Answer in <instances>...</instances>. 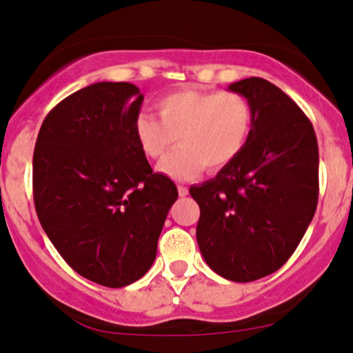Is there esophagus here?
I'll return each instance as SVG.
<instances>
[{"label": "esophagus", "mask_w": 353, "mask_h": 353, "mask_svg": "<svg viewBox=\"0 0 353 353\" xmlns=\"http://www.w3.org/2000/svg\"><path fill=\"white\" fill-rule=\"evenodd\" d=\"M177 190H179V196L181 197H185L189 194V189L185 188V185H179V188H177Z\"/></svg>", "instance_id": "esophagus-1"}]
</instances>
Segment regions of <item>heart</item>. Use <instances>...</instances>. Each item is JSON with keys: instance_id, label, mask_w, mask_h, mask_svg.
I'll return each instance as SVG.
<instances>
[{"instance_id": "heart-1", "label": "heart", "mask_w": 353, "mask_h": 353, "mask_svg": "<svg viewBox=\"0 0 353 353\" xmlns=\"http://www.w3.org/2000/svg\"><path fill=\"white\" fill-rule=\"evenodd\" d=\"M157 111L161 117L137 114L136 139L151 159H163L179 139V149L159 165L172 179L225 168L244 149L254 123L252 104L237 92L185 89L161 98Z\"/></svg>"}]
</instances>
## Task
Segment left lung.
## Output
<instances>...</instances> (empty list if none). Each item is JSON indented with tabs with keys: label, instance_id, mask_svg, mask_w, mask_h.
<instances>
[{
	"label": "left lung",
	"instance_id": "1",
	"mask_svg": "<svg viewBox=\"0 0 353 353\" xmlns=\"http://www.w3.org/2000/svg\"><path fill=\"white\" fill-rule=\"evenodd\" d=\"M249 99L254 123L232 163L189 189L201 208L196 237L214 272L252 282L289 261L319 201V145L309 117L262 78L232 83Z\"/></svg>",
	"mask_w": 353,
	"mask_h": 353
}]
</instances>
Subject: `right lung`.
Wrapping results in <instances>:
<instances>
[{
  "instance_id": "1",
  "label": "right lung",
  "mask_w": 353,
  "mask_h": 353,
  "mask_svg": "<svg viewBox=\"0 0 353 353\" xmlns=\"http://www.w3.org/2000/svg\"><path fill=\"white\" fill-rule=\"evenodd\" d=\"M143 94L131 83L91 84L56 106L33 154L34 208L76 272L129 285L151 269L176 184L152 172L136 139Z\"/></svg>"
}]
</instances>
